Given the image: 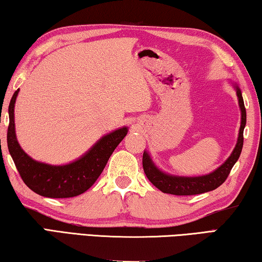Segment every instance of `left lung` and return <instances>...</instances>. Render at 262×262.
Returning <instances> with one entry per match:
<instances>
[{"label": "left lung", "mask_w": 262, "mask_h": 262, "mask_svg": "<svg viewBox=\"0 0 262 262\" xmlns=\"http://www.w3.org/2000/svg\"><path fill=\"white\" fill-rule=\"evenodd\" d=\"M232 85L234 88V90H236V94L238 97V104L242 112L241 128H239L237 143L236 147L233 149V151L230 155L227 161L222 164L221 166L217 167L215 171H212L208 174L199 177H183L168 174L166 172L159 170L156 166V164L154 163L152 158L150 157L149 152L144 150L143 158H142L144 173L150 180V183L154 186H156V187L159 190H162L163 193L173 195H195L206 193L220 187V186L224 183L225 179L228 178L230 171H231V168L238 161L239 156H241L244 143V128H245L246 125V110L245 106H244L242 91L234 82L232 83Z\"/></svg>", "instance_id": "1"}]
</instances>
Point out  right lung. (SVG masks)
Instances as JSON below:
<instances>
[{
	"mask_svg": "<svg viewBox=\"0 0 262 262\" xmlns=\"http://www.w3.org/2000/svg\"><path fill=\"white\" fill-rule=\"evenodd\" d=\"M17 90L9 104L8 149L21 179L30 189L41 196L63 199L82 194L98 179L108 158L127 135L128 128H118L99 139L88 151L64 165L38 162L26 154L17 141L15 132V104Z\"/></svg>",
	"mask_w": 262,
	"mask_h": 262,
	"instance_id": "add662e5",
	"label": "right lung"
}]
</instances>
